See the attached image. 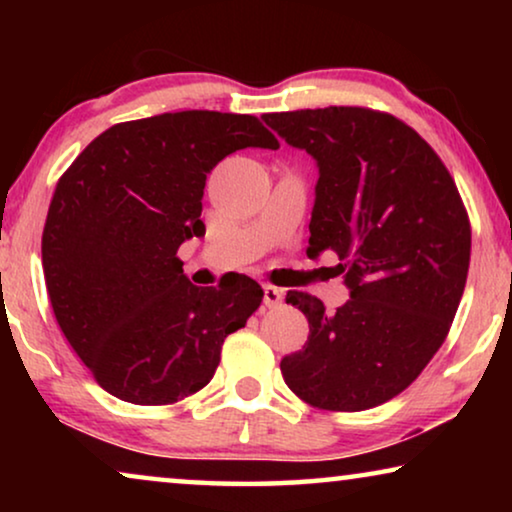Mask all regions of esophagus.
<instances>
[{"instance_id":"34e87169","label":"esophagus","mask_w":512,"mask_h":512,"mask_svg":"<svg viewBox=\"0 0 512 512\" xmlns=\"http://www.w3.org/2000/svg\"><path fill=\"white\" fill-rule=\"evenodd\" d=\"M284 300V291L277 289V286H263V303L268 307H279Z\"/></svg>"}]
</instances>
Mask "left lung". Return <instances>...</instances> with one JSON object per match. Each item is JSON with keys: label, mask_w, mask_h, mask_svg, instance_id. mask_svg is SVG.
Returning <instances> with one entry per match:
<instances>
[{"label": "left lung", "mask_w": 512, "mask_h": 512, "mask_svg": "<svg viewBox=\"0 0 512 512\" xmlns=\"http://www.w3.org/2000/svg\"><path fill=\"white\" fill-rule=\"evenodd\" d=\"M317 160L307 256L331 249L349 300L286 293L307 317L284 382L321 410L359 412L408 389L450 331L471 261V223L438 153L396 116L363 107L265 114Z\"/></svg>", "instance_id": "obj_1"}]
</instances>
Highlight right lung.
Masks as SVG:
<instances>
[{
	"label": "right lung",
	"instance_id": "obj_1",
	"mask_svg": "<svg viewBox=\"0 0 512 512\" xmlns=\"http://www.w3.org/2000/svg\"><path fill=\"white\" fill-rule=\"evenodd\" d=\"M279 149L256 116L177 111L111 125L69 165L41 261L55 319L97 384L170 405L214 377L223 340L258 310L247 275L195 286L177 249L205 235L207 174L240 149Z\"/></svg>",
	"mask_w": 512,
	"mask_h": 512
}]
</instances>
